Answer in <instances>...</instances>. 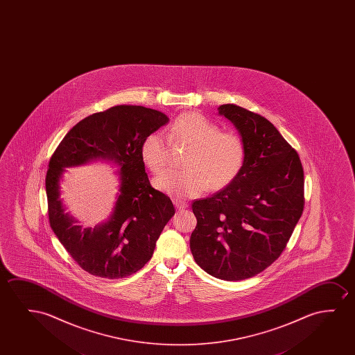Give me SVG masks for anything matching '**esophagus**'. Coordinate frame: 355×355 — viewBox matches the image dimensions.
Listing matches in <instances>:
<instances>
[{
	"mask_svg": "<svg viewBox=\"0 0 355 355\" xmlns=\"http://www.w3.org/2000/svg\"><path fill=\"white\" fill-rule=\"evenodd\" d=\"M173 204H175V207L178 209H184L188 207V204L183 201V200L180 199H175L173 200Z\"/></svg>",
	"mask_w": 355,
	"mask_h": 355,
	"instance_id": "34e87169",
	"label": "esophagus"
}]
</instances>
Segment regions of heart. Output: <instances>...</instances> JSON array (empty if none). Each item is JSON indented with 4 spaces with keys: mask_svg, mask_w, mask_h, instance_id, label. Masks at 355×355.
<instances>
[{
    "mask_svg": "<svg viewBox=\"0 0 355 355\" xmlns=\"http://www.w3.org/2000/svg\"><path fill=\"white\" fill-rule=\"evenodd\" d=\"M168 139L189 146L190 150L183 161L185 170L167 171L154 180L156 189L167 194L193 198L206 188L223 189L243 168V139L232 132H220L217 123L196 112L177 117L168 131ZM168 156L170 146L161 133H151L141 143V161L153 173L164 171Z\"/></svg>",
    "mask_w": 355,
    "mask_h": 355,
    "instance_id": "b5f03b06",
    "label": "heart"
}]
</instances>
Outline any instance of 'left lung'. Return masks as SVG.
<instances>
[{
    "label": "left lung",
    "mask_w": 355,
    "mask_h": 355,
    "mask_svg": "<svg viewBox=\"0 0 355 355\" xmlns=\"http://www.w3.org/2000/svg\"><path fill=\"white\" fill-rule=\"evenodd\" d=\"M218 114L238 130L245 162L230 184L193 202L190 250L209 275L238 282L263 272L286 248L303 212L304 178L298 154L272 122L234 104Z\"/></svg>",
    "instance_id": "obj_1"
}]
</instances>
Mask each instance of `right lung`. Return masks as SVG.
<instances>
[{
    "mask_svg": "<svg viewBox=\"0 0 355 355\" xmlns=\"http://www.w3.org/2000/svg\"><path fill=\"white\" fill-rule=\"evenodd\" d=\"M164 112L139 105H117L83 119L67 133L49 160L46 175L51 228L83 270L99 277H128L149 262L162 229L175 209L167 195L150 185L141 146L165 126ZM96 160L118 167L119 190L110 217L83 229L60 199L65 168Z\"/></svg>",
    "mask_w": 355,
    "mask_h": 355,
    "instance_id": "obj_1",
    "label": "right lung"
}]
</instances>
